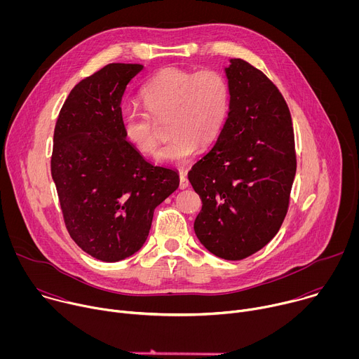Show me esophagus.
I'll return each instance as SVG.
<instances>
[{"label": "esophagus", "mask_w": 359, "mask_h": 359, "mask_svg": "<svg viewBox=\"0 0 359 359\" xmlns=\"http://www.w3.org/2000/svg\"><path fill=\"white\" fill-rule=\"evenodd\" d=\"M179 180H180V183H179V187H180V189H186V187H189V179H187V176H186V173H184V172H180Z\"/></svg>", "instance_id": "34e87169"}]
</instances>
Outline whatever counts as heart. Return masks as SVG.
<instances>
[{
    "mask_svg": "<svg viewBox=\"0 0 359 359\" xmlns=\"http://www.w3.org/2000/svg\"><path fill=\"white\" fill-rule=\"evenodd\" d=\"M146 112L129 108L121 118L126 142L142 155H153L159 143L158 123L168 122L170 140L158 153V162L180 166L200 146L220 135L230 104L229 83L212 69L190 72L166 68L140 92Z\"/></svg>",
    "mask_w": 359,
    "mask_h": 359,
    "instance_id": "obj_1",
    "label": "heart"
}]
</instances>
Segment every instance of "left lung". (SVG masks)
<instances>
[{"instance_id": "1", "label": "left lung", "mask_w": 359, "mask_h": 359, "mask_svg": "<svg viewBox=\"0 0 359 359\" xmlns=\"http://www.w3.org/2000/svg\"><path fill=\"white\" fill-rule=\"evenodd\" d=\"M229 61L227 119L187 176L201 198L197 238L220 259L243 260L278 233L297 161L290 109L277 86L248 62Z\"/></svg>"}]
</instances>
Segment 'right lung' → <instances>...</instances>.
Wrapping results in <instances>:
<instances>
[{
    "mask_svg": "<svg viewBox=\"0 0 359 359\" xmlns=\"http://www.w3.org/2000/svg\"><path fill=\"white\" fill-rule=\"evenodd\" d=\"M143 69L109 64L82 79L60 112L50 175L72 240L116 263L144 244L153 212L179 187V173L149 163L122 132V96Z\"/></svg>",
    "mask_w": 359,
    "mask_h": 359,
    "instance_id": "1",
    "label": "right lung"
}]
</instances>
